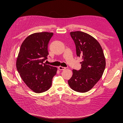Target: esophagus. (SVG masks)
I'll list each match as a JSON object with an SVG mask.
<instances>
[{
  "label": "esophagus",
  "instance_id": "1",
  "mask_svg": "<svg viewBox=\"0 0 123 123\" xmlns=\"http://www.w3.org/2000/svg\"><path fill=\"white\" fill-rule=\"evenodd\" d=\"M58 68H59V69L60 70H65L66 69V68L65 67H61V66H60V67H58Z\"/></svg>",
  "mask_w": 123,
  "mask_h": 123
}]
</instances>
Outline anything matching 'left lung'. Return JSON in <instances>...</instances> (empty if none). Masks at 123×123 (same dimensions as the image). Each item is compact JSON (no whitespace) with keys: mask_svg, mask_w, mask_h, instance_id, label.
Masks as SVG:
<instances>
[{"mask_svg":"<svg viewBox=\"0 0 123 123\" xmlns=\"http://www.w3.org/2000/svg\"><path fill=\"white\" fill-rule=\"evenodd\" d=\"M76 48L77 56L82 61L79 70H73V75L68 80L72 90L79 92L90 90L103 75L106 61L103 49L96 39L81 31L70 33Z\"/></svg>","mask_w":123,"mask_h":123,"instance_id":"left-lung-1","label":"left lung"}]
</instances>
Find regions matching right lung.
I'll use <instances>...</instances> for the list:
<instances>
[{"label": "right lung", "mask_w": 123, "mask_h": 123, "mask_svg": "<svg viewBox=\"0 0 123 123\" xmlns=\"http://www.w3.org/2000/svg\"><path fill=\"white\" fill-rule=\"evenodd\" d=\"M53 33L40 32L23 41L16 61L17 70L23 81L36 93L49 90L57 68L44 63L48 59V44Z\"/></svg>", "instance_id": "add662e5"}]
</instances>
